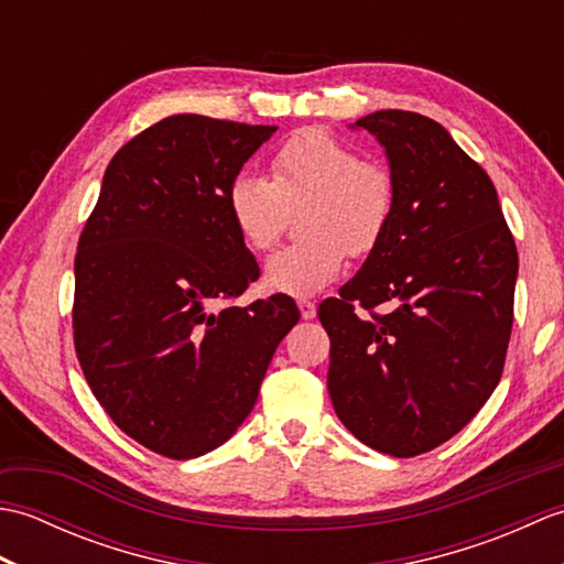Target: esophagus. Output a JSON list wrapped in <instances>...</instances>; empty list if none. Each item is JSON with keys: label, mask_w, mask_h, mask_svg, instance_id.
Masks as SVG:
<instances>
[{"label": "esophagus", "mask_w": 564, "mask_h": 564, "mask_svg": "<svg viewBox=\"0 0 564 564\" xmlns=\"http://www.w3.org/2000/svg\"><path fill=\"white\" fill-rule=\"evenodd\" d=\"M297 310H301L303 319H315L317 315V305L313 301H297Z\"/></svg>", "instance_id": "esophagus-1"}]
</instances>
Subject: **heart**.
<instances>
[{
    "label": "heart",
    "instance_id": "1",
    "mask_svg": "<svg viewBox=\"0 0 564 564\" xmlns=\"http://www.w3.org/2000/svg\"><path fill=\"white\" fill-rule=\"evenodd\" d=\"M392 174L366 162L356 148L322 128L291 135L271 158V182L239 174L227 188V213L242 245L269 251L279 242L289 213L301 218L303 242L267 261L263 283L273 293L307 297L339 279L346 254L368 257L394 215Z\"/></svg>",
    "mask_w": 564,
    "mask_h": 564
}]
</instances>
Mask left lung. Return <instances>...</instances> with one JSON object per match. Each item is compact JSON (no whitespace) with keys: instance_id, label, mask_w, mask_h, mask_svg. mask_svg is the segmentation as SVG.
I'll list each match as a JSON object with an SVG mask.
<instances>
[{"instance_id":"1","label":"left lung","mask_w":564,"mask_h":564,"mask_svg":"<svg viewBox=\"0 0 564 564\" xmlns=\"http://www.w3.org/2000/svg\"><path fill=\"white\" fill-rule=\"evenodd\" d=\"M386 148L394 215L327 329L334 412L394 458L434 451L470 422L505 370L519 254L497 188L448 130L414 111L356 121Z\"/></svg>"}]
</instances>
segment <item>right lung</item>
Masks as SVG:
<instances>
[{
    "mask_svg": "<svg viewBox=\"0 0 564 564\" xmlns=\"http://www.w3.org/2000/svg\"><path fill=\"white\" fill-rule=\"evenodd\" d=\"M273 126L178 113L113 154L79 235L72 329L113 424L164 458L218 448L257 402L301 319L285 295L237 307L259 263L227 188Z\"/></svg>",
    "mask_w": 564,
    "mask_h": 564,
    "instance_id": "1",
    "label": "right lung"
}]
</instances>
